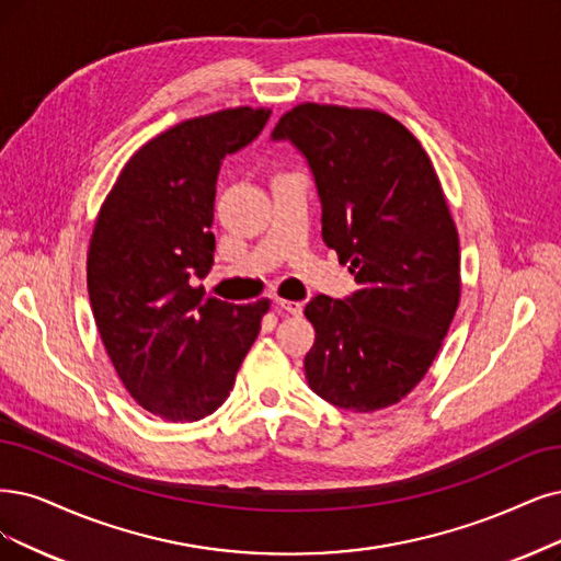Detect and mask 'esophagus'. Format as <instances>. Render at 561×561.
Here are the masks:
<instances>
[{
	"instance_id": "obj_1",
	"label": "esophagus",
	"mask_w": 561,
	"mask_h": 561,
	"mask_svg": "<svg viewBox=\"0 0 561 561\" xmlns=\"http://www.w3.org/2000/svg\"><path fill=\"white\" fill-rule=\"evenodd\" d=\"M275 305L282 307L284 312H288V314H296V317L302 314V302H298V300H282V298H277Z\"/></svg>"
}]
</instances>
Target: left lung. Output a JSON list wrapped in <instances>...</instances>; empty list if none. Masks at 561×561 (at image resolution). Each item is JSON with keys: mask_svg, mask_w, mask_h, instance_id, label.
Segmentation results:
<instances>
[{"mask_svg": "<svg viewBox=\"0 0 561 561\" xmlns=\"http://www.w3.org/2000/svg\"><path fill=\"white\" fill-rule=\"evenodd\" d=\"M273 140L305 157L321 201V236L358 291L314 296L317 337L305 377L348 411L400 402L425 377L460 300V244L432 161L379 111L302 103Z\"/></svg>", "mask_w": 561, "mask_h": 561, "instance_id": "1", "label": "left lung"}]
</instances>
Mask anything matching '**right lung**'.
Returning <instances> with one entry per match:
<instances>
[{
	"label": "right lung",
	"instance_id": "1",
	"mask_svg": "<svg viewBox=\"0 0 561 561\" xmlns=\"http://www.w3.org/2000/svg\"><path fill=\"white\" fill-rule=\"evenodd\" d=\"M267 117L228 108L159 134L124 165L94 224L88 291L99 335L124 388L163 421H201L224 404L270 307L192 286L215 263L221 161Z\"/></svg>",
	"mask_w": 561,
	"mask_h": 561
}]
</instances>
